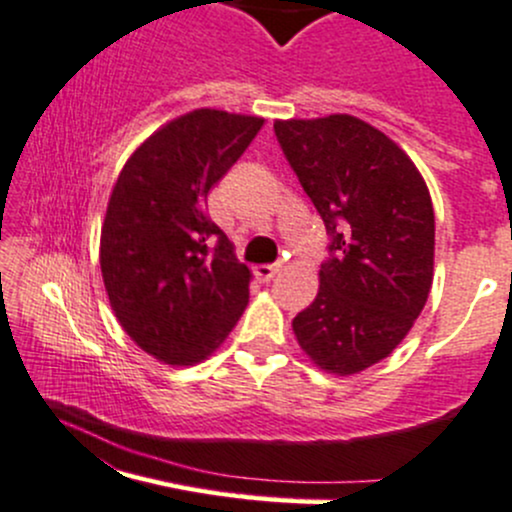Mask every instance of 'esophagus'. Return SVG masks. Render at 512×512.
Listing matches in <instances>:
<instances>
[{
	"label": "esophagus",
	"mask_w": 512,
	"mask_h": 512,
	"mask_svg": "<svg viewBox=\"0 0 512 512\" xmlns=\"http://www.w3.org/2000/svg\"><path fill=\"white\" fill-rule=\"evenodd\" d=\"M278 271H281V268H278V266H271V263H263V266H256V268H254L256 278H258V281H263V283L273 281V278H276V273H278Z\"/></svg>",
	"instance_id": "esophagus-1"
}]
</instances>
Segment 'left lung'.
<instances>
[{
    "label": "left lung",
    "mask_w": 512,
    "mask_h": 512,
    "mask_svg": "<svg viewBox=\"0 0 512 512\" xmlns=\"http://www.w3.org/2000/svg\"><path fill=\"white\" fill-rule=\"evenodd\" d=\"M273 130L330 236L318 295L293 333L320 370L357 374L407 337L429 298V189L407 152L355 115L276 120Z\"/></svg>",
    "instance_id": "left-lung-1"
}]
</instances>
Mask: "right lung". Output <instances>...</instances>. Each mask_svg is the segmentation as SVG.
<instances>
[{
    "mask_svg": "<svg viewBox=\"0 0 512 512\" xmlns=\"http://www.w3.org/2000/svg\"><path fill=\"white\" fill-rule=\"evenodd\" d=\"M263 118L199 108L125 162L100 229V271L123 330L165 365L207 360L249 303L251 271L207 217V194Z\"/></svg>",
    "mask_w": 512,
    "mask_h": 512,
    "instance_id": "obj_1",
    "label": "right lung"
}]
</instances>
